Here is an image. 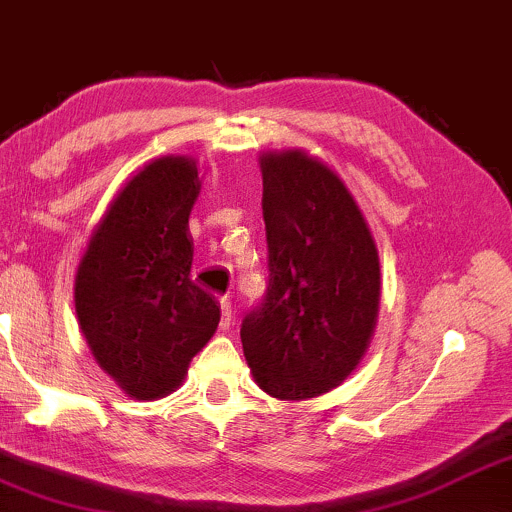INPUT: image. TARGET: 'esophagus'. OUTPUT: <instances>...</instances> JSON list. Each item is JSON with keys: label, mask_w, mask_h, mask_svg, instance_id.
Segmentation results:
<instances>
[{"label": "esophagus", "mask_w": 512, "mask_h": 512, "mask_svg": "<svg viewBox=\"0 0 512 512\" xmlns=\"http://www.w3.org/2000/svg\"><path fill=\"white\" fill-rule=\"evenodd\" d=\"M233 326V307L231 298H221V329H231Z\"/></svg>", "instance_id": "esophagus-1"}]
</instances>
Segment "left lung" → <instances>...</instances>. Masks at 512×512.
<instances>
[{
    "mask_svg": "<svg viewBox=\"0 0 512 512\" xmlns=\"http://www.w3.org/2000/svg\"><path fill=\"white\" fill-rule=\"evenodd\" d=\"M269 286L240 326L257 386L279 400L322 396L362 360L379 315V252L360 207L324 162L264 152Z\"/></svg>",
    "mask_w": 512,
    "mask_h": 512,
    "instance_id": "obj_1",
    "label": "left lung"
}]
</instances>
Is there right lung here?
I'll use <instances>...</instances> for the list:
<instances>
[{
  "label": "right lung",
  "mask_w": 512,
  "mask_h": 512,
  "mask_svg": "<svg viewBox=\"0 0 512 512\" xmlns=\"http://www.w3.org/2000/svg\"><path fill=\"white\" fill-rule=\"evenodd\" d=\"M197 195L193 159H152L114 197L78 264L80 331L135 400L176 391L219 326V303L190 279Z\"/></svg>",
  "instance_id": "right-lung-1"
}]
</instances>
